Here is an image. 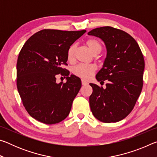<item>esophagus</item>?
I'll use <instances>...</instances> for the list:
<instances>
[{
	"label": "esophagus",
	"mask_w": 157,
	"mask_h": 157,
	"mask_svg": "<svg viewBox=\"0 0 157 157\" xmlns=\"http://www.w3.org/2000/svg\"><path fill=\"white\" fill-rule=\"evenodd\" d=\"M82 85H87V84H88V82H86L85 80H84V79H82Z\"/></svg>",
	"instance_id": "34e87169"
}]
</instances>
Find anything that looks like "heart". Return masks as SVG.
Here are the masks:
<instances>
[{
  "label": "heart",
  "instance_id": "obj_1",
  "mask_svg": "<svg viewBox=\"0 0 157 157\" xmlns=\"http://www.w3.org/2000/svg\"><path fill=\"white\" fill-rule=\"evenodd\" d=\"M86 46L94 53L97 55L102 50V45L97 39L91 38L86 41ZM75 45L72 44L68 48L67 51V59L68 61H73L74 59V54L75 51ZM97 70L96 66L94 64H79L73 68V72L74 75L84 79H89L94 75Z\"/></svg>",
  "mask_w": 157,
  "mask_h": 157
}]
</instances>
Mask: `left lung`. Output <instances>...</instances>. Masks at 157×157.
I'll return each instance as SVG.
<instances>
[{
	"label": "left lung",
	"mask_w": 157,
	"mask_h": 157,
	"mask_svg": "<svg viewBox=\"0 0 157 157\" xmlns=\"http://www.w3.org/2000/svg\"><path fill=\"white\" fill-rule=\"evenodd\" d=\"M89 35L105 42L107 57L96 75L107 81L106 88L90 84L89 104L94 116L106 123H116L129 115L141 93L145 61L139 44L128 33L110 26L94 29ZM100 82V83H101Z\"/></svg>",
	"instance_id": "8db88e82"
}]
</instances>
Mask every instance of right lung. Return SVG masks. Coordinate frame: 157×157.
<instances>
[{"instance_id":"obj_1","label":"right lung","mask_w":157,"mask_h":157,"mask_svg":"<svg viewBox=\"0 0 157 157\" xmlns=\"http://www.w3.org/2000/svg\"><path fill=\"white\" fill-rule=\"evenodd\" d=\"M86 30H44L29 38L19 52L17 63V86L23 105L30 115L41 123L52 124L70 113L81 88V79L62 67L66 65L68 48ZM67 77L57 84L56 77Z\"/></svg>"}]
</instances>
